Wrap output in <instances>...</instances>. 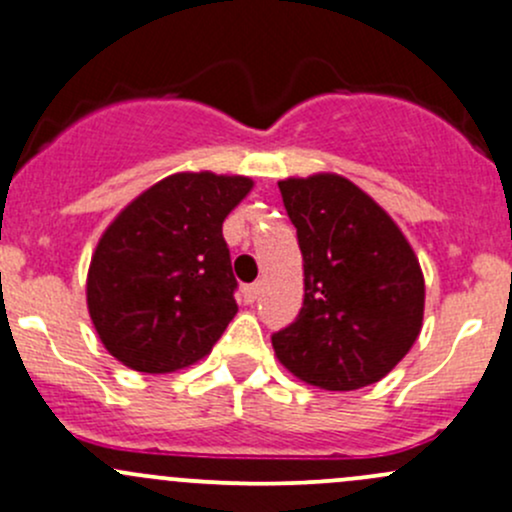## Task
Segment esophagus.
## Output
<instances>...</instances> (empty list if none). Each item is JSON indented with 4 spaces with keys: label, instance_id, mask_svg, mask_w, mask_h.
<instances>
[{
    "label": "esophagus",
    "instance_id": "esophagus-1",
    "mask_svg": "<svg viewBox=\"0 0 512 512\" xmlns=\"http://www.w3.org/2000/svg\"><path fill=\"white\" fill-rule=\"evenodd\" d=\"M257 299H260V284H247V287H242V301L245 304H255Z\"/></svg>",
    "mask_w": 512,
    "mask_h": 512
}]
</instances>
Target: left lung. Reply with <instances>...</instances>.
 I'll return each instance as SVG.
<instances>
[{
	"label": "left lung",
	"instance_id": "left-lung-1",
	"mask_svg": "<svg viewBox=\"0 0 512 512\" xmlns=\"http://www.w3.org/2000/svg\"><path fill=\"white\" fill-rule=\"evenodd\" d=\"M304 257V306L272 336L279 363L324 390L385 378L417 341L424 277L395 220L336 174L279 181Z\"/></svg>",
	"mask_w": 512,
	"mask_h": 512
}]
</instances>
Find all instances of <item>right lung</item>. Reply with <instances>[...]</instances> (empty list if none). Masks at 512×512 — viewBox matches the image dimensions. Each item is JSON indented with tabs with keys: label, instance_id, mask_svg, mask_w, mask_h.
<instances>
[{
	"label": "right lung",
	"instance_id": "add662e5",
	"mask_svg": "<svg viewBox=\"0 0 512 512\" xmlns=\"http://www.w3.org/2000/svg\"><path fill=\"white\" fill-rule=\"evenodd\" d=\"M245 176L174 174L134 198L102 233L88 311L102 346L139 373H174L211 353L238 314L223 220Z\"/></svg>",
	"mask_w": 512,
	"mask_h": 512
}]
</instances>
